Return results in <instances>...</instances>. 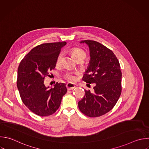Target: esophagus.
Listing matches in <instances>:
<instances>
[{"instance_id": "34e87169", "label": "esophagus", "mask_w": 149, "mask_h": 149, "mask_svg": "<svg viewBox=\"0 0 149 149\" xmlns=\"http://www.w3.org/2000/svg\"><path fill=\"white\" fill-rule=\"evenodd\" d=\"M76 87L75 85L73 83H68L66 84V88L68 90H73Z\"/></svg>"}]
</instances>
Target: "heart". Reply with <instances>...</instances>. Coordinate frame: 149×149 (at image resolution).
Here are the masks:
<instances>
[{"mask_svg":"<svg viewBox=\"0 0 149 149\" xmlns=\"http://www.w3.org/2000/svg\"><path fill=\"white\" fill-rule=\"evenodd\" d=\"M70 52L77 61H83L87 56L86 52L81 48H73L70 49ZM63 58V53L60 52L58 54L56 60V63L57 65H60L62 63ZM77 73L76 72H68L64 74L63 77L69 81H74L77 79Z\"/></svg>","mask_w":149,"mask_h":149,"instance_id":"b5f03b06","label":"heart"}]
</instances>
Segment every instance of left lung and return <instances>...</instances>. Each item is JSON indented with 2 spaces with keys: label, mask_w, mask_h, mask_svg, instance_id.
<instances>
[{
  "label": "left lung",
  "mask_w": 149,
  "mask_h": 149,
  "mask_svg": "<svg viewBox=\"0 0 149 149\" xmlns=\"http://www.w3.org/2000/svg\"><path fill=\"white\" fill-rule=\"evenodd\" d=\"M80 42L86 43L90 52L89 66L82 80L87 83H95V86L93 92L85 90V95L78 106L84 115L98 117L110 111L120 95V64L113 52L100 42L92 40Z\"/></svg>",
  "instance_id": "left-lung-1"
}]
</instances>
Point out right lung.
Listing matches in <instances>:
<instances>
[{
	"mask_svg": "<svg viewBox=\"0 0 149 149\" xmlns=\"http://www.w3.org/2000/svg\"><path fill=\"white\" fill-rule=\"evenodd\" d=\"M66 42L45 43L33 48L21 61L17 70V86L24 105L40 116L54 113L59 108L62 97L66 93L65 83H56L54 88L44 84L50 76L56 60Z\"/></svg>",
	"mask_w": 149,
	"mask_h": 149,
	"instance_id": "obj_1",
	"label": "right lung"
}]
</instances>
